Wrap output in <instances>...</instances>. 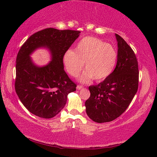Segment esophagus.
Segmentation results:
<instances>
[{
	"label": "esophagus",
	"mask_w": 157,
	"mask_h": 157,
	"mask_svg": "<svg viewBox=\"0 0 157 157\" xmlns=\"http://www.w3.org/2000/svg\"><path fill=\"white\" fill-rule=\"evenodd\" d=\"M82 88H83L82 86H80V85L77 86V89H78V90H80V89H82Z\"/></svg>",
	"instance_id": "esophagus-1"
}]
</instances>
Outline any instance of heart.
<instances>
[{"instance_id": "heart-1", "label": "heart", "mask_w": 157, "mask_h": 157, "mask_svg": "<svg viewBox=\"0 0 157 157\" xmlns=\"http://www.w3.org/2000/svg\"><path fill=\"white\" fill-rule=\"evenodd\" d=\"M117 61V52L111 44L92 36H86L77 44L75 51L68 50L63 63L70 75L77 77L84 68L86 71L79 81L88 83L94 78L102 81L111 74Z\"/></svg>"}]
</instances>
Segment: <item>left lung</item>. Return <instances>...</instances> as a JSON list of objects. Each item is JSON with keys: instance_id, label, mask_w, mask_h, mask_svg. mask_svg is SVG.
Segmentation results:
<instances>
[{"instance_id": "1", "label": "left lung", "mask_w": 157, "mask_h": 157, "mask_svg": "<svg viewBox=\"0 0 157 157\" xmlns=\"http://www.w3.org/2000/svg\"><path fill=\"white\" fill-rule=\"evenodd\" d=\"M118 45L117 62L104 81L89 87L90 96L86 101V111L92 121L105 123L123 114L137 92L139 81L138 60L124 40L115 34Z\"/></svg>"}]
</instances>
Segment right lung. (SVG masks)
I'll list each match as a JSON object with an SVG mask.
<instances>
[{
    "label": "right lung",
    "mask_w": 157,
    "mask_h": 157,
    "mask_svg": "<svg viewBox=\"0 0 157 157\" xmlns=\"http://www.w3.org/2000/svg\"><path fill=\"white\" fill-rule=\"evenodd\" d=\"M80 32L49 28L32 35L18 52L16 59L15 92L28 111L39 117L50 119L64 108L67 94L77 85L64 70L63 56ZM48 48L52 61L40 68L29 55L36 48Z\"/></svg>",
    "instance_id": "obj_1"
}]
</instances>
